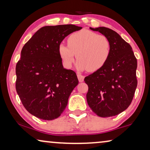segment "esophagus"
I'll return each instance as SVG.
<instances>
[{"mask_svg": "<svg viewBox=\"0 0 150 150\" xmlns=\"http://www.w3.org/2000/svg\"><path fill=\"white\" fill-rule=\"evenodd\" d=\"M77 76H78V79H79L80 83H82V82L84 81V79H85V76H84L80 74H78Z\"/></svg>", "mask_w": 150, "mask_h": 150, "instance_id": "1", "label": "esophagus"}]
</instances>
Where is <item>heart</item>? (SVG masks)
I'll return each mask as SVG.
<instances>
[{
    "label": "heart",
    "mask_w": 150,
    "mask_h": 150,
    "mask_svg": "<svg viewBox=\"0 0 150 150\" xmlns=\"http://www.w3.org/2000/svg\"><path fill=\"white\" fill-rule=\"evenodd\" d=\"M67 44L59 45V54L67 68L71 67L76 54L79 70H98L106 63L111 50L110 41L105 35L89 30L74 33L67 39Z\"/></svg>",
    "instance_id": "obj_1"
}]
</instances>
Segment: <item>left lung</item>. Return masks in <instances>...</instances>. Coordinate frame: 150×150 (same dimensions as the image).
I'll return each mask as SVG.
<instances>
[{"instance_id": "left-lung-1", "label": "left lung", "mask_w": 150, "mask_h": 150, "mask_svg": "<svg viewBox=\"0 0 150 150\" xmlns=\"http://www.w3.org/2000/svg\"><path fill=\"white\" fill-rule=\"evenodd\" d=\"M110 42L109 58L103 67L85 78L88 105L102 117L115 116L130 106L137 86V61L132 47L117 33L106 27L89 28Z\"/></svg>"}]
</instances>
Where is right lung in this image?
I'll list each match as a JSON object with an SVG mask.
<instances>
[{"instance_id": "1", "label": "right lung", "mask_w": 150, "mask_h": 150, "mask_svg": "<svg viewBox=\"0 0 150 150\" xmlns=\"http://www.w3.org/2000/svg\"><path fill=\"white\" fill-rule=\"evenodd\" d=\"M81 28L74 24L44 26L22 48L16 67V89L24 108L36 117H59L79 84L74 71L63 68L59 46Z\"/></svg>"}]
</instances>
